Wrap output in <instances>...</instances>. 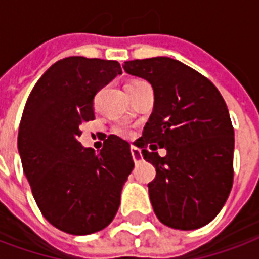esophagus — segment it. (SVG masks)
Listing matches in <instances>:
<instances>
[{
	"mask_svg": "<svg viewBox=\"0 0 259 259\" xmlns=\"http://www.w3.org/2000/svg\"><path fill=\"white\" fill-rule=\"evenodd\" d=\"M130 152H132L133 160H135L136 163H137L140 159H141V152H140V149H137L136 147H132V148H130Z\"/></svg>",
	"mask_w": 259,
	"mask_h": 259,
	"instance_id": "obj_1",
	"label": "esophagus"
}]
</instances>
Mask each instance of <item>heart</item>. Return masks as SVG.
I'll list each match as a JSON object with an SVG mask.
<instances>
[{"instance_id": "heart-1", "label": "heart", "mask_w": 259, "mask_h": 259, "mask_svg": "<svg viewBox=\"0 0 259 259\" xmlns=\"http://www.w3.org/2000/svg\"><path fill=\"white\" fill-rule=\"evenodd\" d=\"M143 83H145V81H143V79H135V81H130L129 83L126 85V89H132V88H136V86L143 85ZM116 133L120 136H123V137H129L130 136L129 130L124 129V127H118V129H116Z\"/></svg>"}]
</instances>
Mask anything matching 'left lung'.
I'll return each mask as SVG.
<instances>
[{
  "mask_svg": "<svg viewBox=\"0 0 259 259\" xmlns=\"http://www.w3.org/2000/svg\"><path fill=\"white\" fill-rule=\"evenodd\" d=\"M124 71L152 85L154 111L139 139L156 168L148 184L159 221L192 231L211 222L233 184L235 137L228 107L206 76L170 57L124 61ZM168 151L159 157L157 147Z\"/></svg>",
  "mask_w": 259,
  "mask_h": 259,
  "instance_id": "8db88e82",
  "label": "left lung"
}]
</instances>
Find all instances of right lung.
Wrapping results in <instances>:
<instances>
[{
  "instance_id": "right-lung-1",
  "label": "right lung",
  "mask_w": 259,
  "mask_h": 259,
  "mask_svg": "<svg viewBox=\"0 0 259 259\" xmlns=\"http://www.w3.org/2000/svg\"><path fill=\"white\" fill-rule=\"evenodd\" d=\"M120 74L118 61L66 57L44 72L23 111V171L42 215L70 235L110 225L135 167L130 144L118 136H108L99 152L78 141L81 124L95 119L96 93Z\"/></svg>"
}]
</instances>
